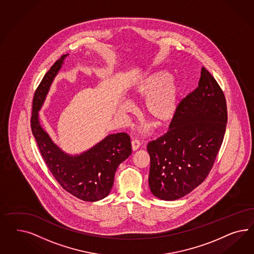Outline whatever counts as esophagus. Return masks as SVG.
<instances>
[{"label":"esophagus","mask_w":254,"mask_h":254,"mask_svg":"<svg viewBox=\"0 0 254 254\" xmlns=\"http://www.w3.org/2000/svg\"><path fill=\"white\" fill-rule=\"evenodd\" d=\"M139 146H140V143L138 142V140H132L131 141V147H132L133 151H137Z\"/></svg>","instance_id":"1"}]
</instances>
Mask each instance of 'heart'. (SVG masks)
Returning a JSON list of instances; mask_svg holds the SVG:
<instances>
[{"mask_svg": "<svg viewBox=\"0 0 254 254\" xmlns=\"http://www.w3.org/2000/svg\"><path fill=\"white\" fill-rule=\"evenodd\" d=\"M132 95L144 100L143 112L155 127H162L171 122L177 113L182 84L167 70H155L140 78L132 87ZM129 102L121 105L122 112L131 110Z\"/></svg>", "mask_w": 254, "mask_h": 254, "instance_id": "b5f03b06", "label": "heart"}]
</instances>
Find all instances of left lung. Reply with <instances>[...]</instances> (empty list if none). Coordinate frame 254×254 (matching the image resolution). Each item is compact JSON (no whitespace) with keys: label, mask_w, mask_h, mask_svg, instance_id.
<instances>
[{"label":"left lung","mask_w":254,"mask_h":254,"mask_svg":"<svg viewBox=\"0 0 254 254\" xmlns=\"http://www.w3.org/2000/svg\"><path fill=\"white\" fill-rule=\"evenodd\" d=\"M226 123L223 90L202 67L198 86L181 101L169 131L147 145L149 186L155 197L179 199L203 183L223 143Z\"/></svg>","instance_id":"1"}]
</instances>
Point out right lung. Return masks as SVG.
Listing matches in <instances>:
<instances>
[{
    "instance_id": "obj_1",
    "label": "right lung",
    "mask_w": 254,
    "mask_h": 254,
    "mask_svg": "<svg viewBox=\"0 0 254 254\" xmlns=\"http://www.w3.org/2000/svg\"><path fill=\"white\" fill-rule=\"evenodd\" d=\"M67 56L55 62L35 91L31 131L46 166L62 188L79 199L95 202L111 192L116 169L131 154L130 138L124 132L110 134L87 151L72 155L62 151L43 128L39 111Z\"/></svg>"
}]
</instances>
